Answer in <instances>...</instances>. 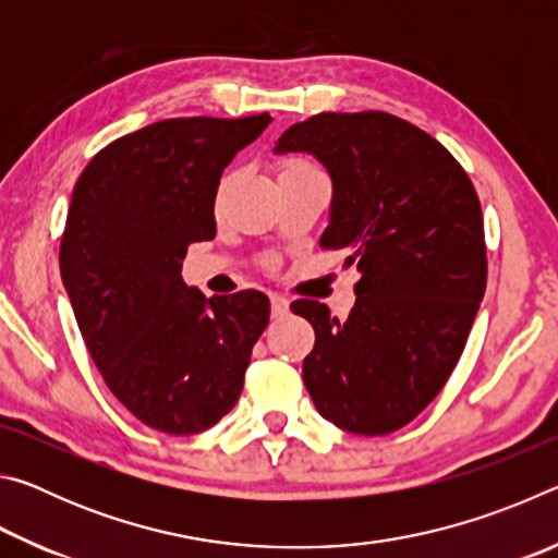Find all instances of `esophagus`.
<instances>
[{"label": "esophagus", "instance_id": "obj_1", "mask_svg": "<svg viewBox=\"0 0 558 558\" xmlns=\"http://www.w3.org/2000/svg\"><path fill=\"white\" fill-rule=\"evenodd\" d=\"M270 310H272V317H282L288 313V298L282 295H270Z\"/></svg>", "mask_w": 558, "mask_h": 558}]
</instances>
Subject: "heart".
<instances>
[{"instance_id":"b5f03b06","label":"heart","mask_w":558,"mask_h":558,"mask_svg":"<svg viewBox=\"0 0 558 558\" xmlns=\"http://www.w3.org/2000/svg\"><path fill=\"white\" fill-rule=\"evenodd\" d=\"M280 177H286V174H300V172H313V169H317L313 162H310V159H305V157H286L280 162Z\"/></svg>"}]
</instances>
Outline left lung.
<instances>
[{
  "label": "left lung",
  "mask_w": 558,
  "mask_h": 558,
  "mask_svg": "<svg viewBox=\"0 0 558 558\" xmlns=\"http://www.w3.org/2000/svg\"><path fill=\"white\" fill-rule=\"evenodd\" d=\"M276 153H310L332 177L323 248L362 278L347 319L317 300L290 310L315 329L302 379L317 411L356 436L411 423L456 369L487 286L483 209L438 140L389 112H319Z\"/></svg>",
  "instance_id": "8db88e82"
}]
</instances>
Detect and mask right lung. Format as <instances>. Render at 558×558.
<instances>
[{"label":"right lung","instance_id":"right-lung-1","mask_svg":"<svg viewBox=\"0 0 558 558\" xmlns=\"http://www.w3.org/2000/svg\"><path fill=\"white\" fill-rule=\"evenodd\" d=\"M268 122L159 120L102 147L73 186L59 263L75 323L112 396L169 436L233 409L270 319L260 290L206 300L182 280L189 243L216 235L223 169Z\"/></svg>","mask_w":558,"mask_h":558}]
</instances>
